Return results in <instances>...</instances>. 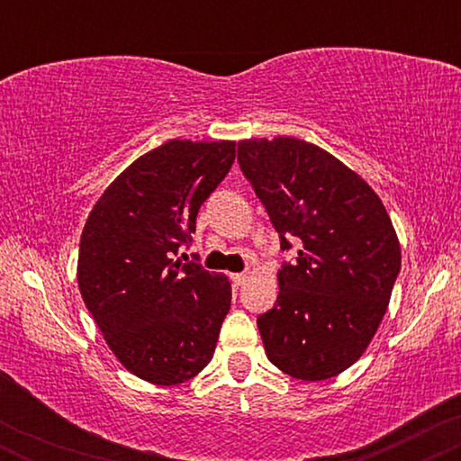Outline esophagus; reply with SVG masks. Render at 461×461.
Masks as SVG:
<instances>
[{
	"instance_id": "1",
	"label": "esophagus",
	"mask_w": 461,
	"mask_h": 461,
	"mask_svg": "<svg viewBox=\"0 0 461 461\" xmlns=\"http://www.w3.org/2000/svg\"><path fill=\"white\" fill-rule=\"evenodd\" d=\"M245 279H247L245 273H234V275H231V284H234L236 288H238V285L245 284Z\"/></svg>"
}]
</instances>
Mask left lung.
Segmentation results:
<instances>
[{
	"mask_svg": "<svg viewBox=\"0 0 461 461\" xmlns=\"http://www.w3.org/2000/svg\"><path fill=\"white\" fill-rule=\"evenodd\" d=\"M238 164L282 251L299 245L258 316L267 357L290 377L330 379L366 351L388 308L401 271L393 221L357 173L310 142L242 140Z\"/></svg>",
	"mask_w": 461,
	"mask_h": 461,
	"instance_id": "left-lung-1",
	"label": "left lung"
}]
</instances>
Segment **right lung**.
I'll return each instance as SVG.
<instances>
[{
    "instance_id": "1",
    "label": "right lung",
    "mask_w": 461,
    "mask_h": 461,
    "mask_svg": "<svg viewBox=\"0 0 461 461\" xmlns=\"http://www.w3.org/2000/svg\"><path fill=\"white\" fill-rule=\"evenodd\" d=\"M234 158L230 140H168L130 164L84 225L79 293L119 362L145 382L182 384L214 356L230 282L176 256Z\"/></svg>"
}]
</instances>
